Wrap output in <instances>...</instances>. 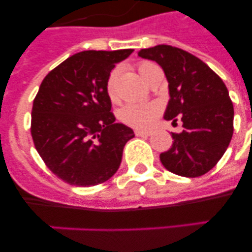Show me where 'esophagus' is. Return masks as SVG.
I'll return each mask as SVG.
<instances>
[{
    "label": "esophagus",
    "instance_id": "34e87169",
    "mask_svg": "<svg viewBox=\"0 0 252 252\" xmlns=\"http://www.w3.org/2000/svg\"><path fill=\"white\" fill-rule=\"evenodd\" d=\"M135 135L136 136H150L151 132L148 130H135Z\"/></svg>",
    "mask_w": 252,
    "mask_h": 252
}]
</instances>
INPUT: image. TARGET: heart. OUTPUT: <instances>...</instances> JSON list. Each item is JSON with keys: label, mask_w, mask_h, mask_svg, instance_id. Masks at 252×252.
<instances>
[{"label": "heart", "mask_w": 252, "mask_h": 252, "mask_svg": "<svg viewBox=\"0 0 252 252\" xmlns=\"http://www.w3.org/2000/svg\"><path fill=\"white\" fill-rule=\"evenodd\" d=\"M153 66L154 64L149 63V62H142L139 64L137 70L142 79L149 72V69H151ZM115 82L116 74L112 73L107 82V92L112 99L115 98ZM158 115H159V107L155 103H128L119 111L120 121L135 128L150 127L154 121L157 120Z\"/></svg>", "instance_id": "obj_1"}]
</instances>
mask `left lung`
<instances>
[{
	"label": "left lung",
	"instance_id": "8db88e82",
	"mask_svg": "<svg viewBox=\"0 0 252 252\" xmlns=\"http://www.w3.org/2000/svg\"><path fill=\"white\" fill-rule=\"evenodd\" d=\"M139 57L162 68L170 99L164 119L183 131L171 132L173 145L160 154V161L180 177L206 174L223 157L233 133V104L227 87L201 59L170 45L141 49Z\"/></svg>",
	"mask_w": 252,
	"mask_h": 252
}]
</instances>
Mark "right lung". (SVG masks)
<instances>
[{
	"label": "right lung",
	"mask_w": 252,
	"mask_h": 252,
	"mask_svg": "<svg viewBox=\"0 0 252 252\" xmlns=\"http://www.w3.org/2000/svg\"><path fill=\"white\" fill-rule=\"evenodd\" d=\"M132 51H81L40 84L31 136L46 166L70 186H97L110 179L119 170L126 142L135 137L132 128L116 122L107 92L111 70Z\"/></svg>",
	"instance_id": "obj_1"
}]
</instances>
